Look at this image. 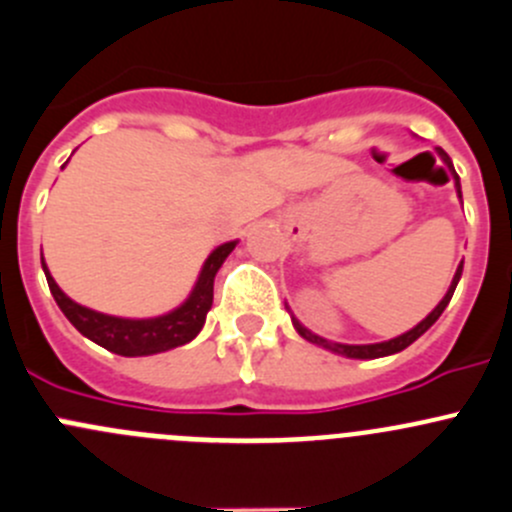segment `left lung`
<instances>
[{"instance_id":"1","label":"left lung","mask_w":512,"mask_h":512,"mask_svg":"<svg viewBox=\"0 0 512 512\" xmlns=\"http://www.w3.org/2000/svg\"><path fill=\"white\" fill-rule=\"evenodd\" d=\"M438 155H440V160L445 162V167H448V170H450V177H453V180H455V187H458V195H460V177H458V172H455L453 162H450L448 152H445V150H440V147H438ZM460 275H463V262H460V265H458V270H455V277H453V282H450V287H448V292H445V297H443V300H440L438 305H435V310L430 312V315L425 317L423 322H418V325H415L413 330L403 332V335L393 337V340L375 342V345H342V342H330V340H325V337L315 335V332H310V330H307V327H302L300 322L295 320V317H292V325H295V330L300 332V335L305 337L307 342H312V345H320V347H325V350H330V352H337V355L355 357V360H375V357L395 355V352H400V350H405V347H408V345H413V342L418 340L420 335H425V332H428L430 327L435 325V320H438V317L443 315V310H445V307H448L450 297H453L455 287H458V280H460Z\"/></svg>"}]
</instances>
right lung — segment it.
I'll list each match as a JSON object with an SVG mask.
<instances>
[{
    "label": "right lung",
    "instance_id": "right-lung-1",
    "mask_svg": "<svg viewBox=\"0 0 512 512\" xmlns=\"http://www.w3.org/2000/svg\"><path fill=\"white\" fill-rule=\"evenodd\" d=\"M235 242H225L217 250L210 252V257L202 265L200 277H197L195 287H192L190 297L182 302L177 310L167 312L160 317H147V320H130V317H114L104 315V312L89 310V307L79 305V302L69 300L54 277L49 275L47 265L42 260V270L47 275V285L52 290V297L57 300L59 310L64 312L69 322L89 337L92 342L102 345L104 350L114 352V355L124 357H142V355H157V352L172 350L185 342L195 340L197 332L205 325V317L212 307V287H215V275L227 260Z\"/></svg>",
    "mask_w": 512,
    "mask_h": 512
}]
</instances>
